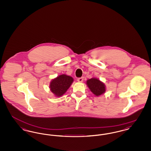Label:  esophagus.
Returning a JSON list of instances; mask_svg holds the SVG:
<instances>
[{
  "label": "esophagus",
  "mask_w": 151,
  "mask_h": 151,
  "mask_svg": "<svg viewBox=\"0 0 151 151\" xmlns=\"http://www.w3.org/2000/svg\"><path fill=\"white\" fill-rule=\"evenodd\" d=\"M78 81L79 83H82L83 81V78H80L78 79Z\"/></svg>",
  "instance_id": "34e87169"
}]
</instances>
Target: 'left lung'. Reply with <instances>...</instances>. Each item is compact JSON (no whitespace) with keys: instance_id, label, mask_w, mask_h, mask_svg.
<instances>
[{"instance_id":"8db88e82","label":"left lung","mask_w":151,"mask_h":151,"mask_svg":"<svg viewBox=\"0 0 151 151\" xmlns=\"http://www.w3.org/2000/svg\"><path fill=\"white\" fill-rule=\"evenodd\" d=\"M86 85L93 93L99 96L106 92V86L104 83L97 78H91L86 80Z\"/></svg>"}]
</instances>
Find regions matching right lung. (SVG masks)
Returning <instances> with one entry per match:
<instances>
[{"mask_svg": "<svg viewBox=\"0 0 151 151\" xmlns=\"http://www.w3.org/2000/svg\"><path fill=\"white\" fill-rule=\"evenodd\" d=\"M73 79L71 76L62 74L52 79L50 83L51 92L57 97L63 96L71 86Z\"/></svg>", "mask_w": 151, "mask_h": 151, "instance_id": "right-lung-1", "label": "right lung"}]
</instances>
